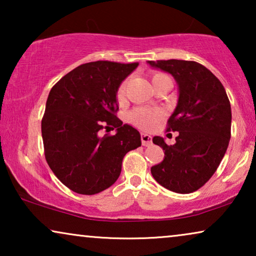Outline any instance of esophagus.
<instances>
[{
  "label": "esophagus",
  "instance_id": "34e87169",
  "mask_svg": "<svg viewBox=\"0 0 256 256\" xmlns=\"http://www.w3.org/2000/svg\"><path fill=\"white\" fill-rule=\"evenodd\" d=\"M141 141H142V144L144 146H152V136L148 135V134H142L141 135Z\"/></svg>",
  "mask_w": 256,
  "mask_h": 256
}]
</instances>
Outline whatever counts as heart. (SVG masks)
<instances>
[{
    "label": "heart",
    "instance_id": "heart-1",
    "mask_svg": "<svg viewBox=\"0 0 256 256\" xmlns=\"http://www.w3.org/2000/svg\"><path fill=\"white\" fill-rule=\"evenodd\" d=\"M160 76H166V74H162V73H157L152 76V82L157 78H160ZM126 92V82H124L118 86L116 96L118 100H121L124 96ZM160 112L157 110H148V108H136L129 114V121L132 122V124L136 126V127L140 129H143V130H148V129H152L154 126H155L157 122L160 121Z\"/></svg>",
    "mask_w": 256,
    "mask_h": 256
}]
</instances>
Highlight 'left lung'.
I'll use <instances>...</instances> for the list:
<instances>
[{"label":"left lung","mask_w":256,"mask_h":256,"mask_svg":"<svg viewBox=\"0 0 256 256\" xmlns=\"http://www.w3.org/2000/svg\"><path fill=\"white\" fill-rule=\"evenodd\" d=\"M148 64L170 73L180 93L166 128L178 132L176 143L152 138L163 148L164 158L152 168V174L168 190L191 194L213 176L225 156L232 122L230 100L219 79L199 62L170 59Z\"/></svg>","instance_id":"obj_1"}]
</instances>
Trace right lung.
I'll use <instances>...</instances> for the list:
<instances>
[{"label": "right lung", "mask_w": 256, "mask_h": 256, "mask_svg": "<svg viewBox=\"0 0 256 256\" xmlns=\"http://www.w3.org/2000/svg\"><path fill=\"white\" fill-rule=\"evenodd\" d=\"M138 62H86L62 76L48 93L42 120L45 158L59 180L80 194L112 186L126 154L141 146L138 129L122 124L116 93ZM115 136H100L102 128Z\"/></svg>", "instance_id": "1"}]
</instances>
